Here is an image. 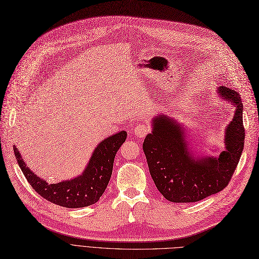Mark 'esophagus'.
Instances as JSON below:
<instances>
[{
	"instance_id": "esophagus-1",
	"label": "esophagus",
	"mask_w": 259,
	"mask_h": 259,
	"mask_svg": "<svg viewBox=\"0 0 259 259\" xmlns=\"http://www.w3.org/2000/svg\"><path fill=\"white\" fill-rule=\"evenodd\" d=\"M133 132H135V135L138 138H144L150 132V127L147 122L140 121L136 124L135 128H133Z\"/></svg>"
}]
</instances>
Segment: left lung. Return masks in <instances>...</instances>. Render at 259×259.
Wrapping results in <instances>:
<instances>
[{"label":"left lung","instance_id":"1","mask_svg":"<svg viewBox=\"0 0 259 259\" xmlns=\"http://www.w3.org/2000/svg\"><path fill=\"white\" fill-rule=\"evenodd\" d=\"M220 95L236 107L225 133L226 149L219 158L194 159L189 154L183 129L165 116L154 119V130L143 143L152 180L173 203H194L222 191L231 181L243 151V105L232 89L220 86Z\"/></svg>","mask_w":259,"mask_h":259}]
</instances>
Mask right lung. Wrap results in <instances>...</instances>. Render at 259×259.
Here are the masks:
<instances>
[{
	"mask_svg": "<svg viewBox=\"0 0 259 259\" xmlns=\"http://www.w3.org/2000/svg\"><path fill=\"white\" fill-rule=\"evenodd\" d=\"M126 138L127 132L120 131L105 139L95 149L88 167L81 176L51 185L37 177L26 166L16 146H14V151L19 166L35 192L55 205L82 208L97 203L102 196L112 175L115 155Z\"/></svg>",
	"mask_w": 259,
	"mask_h": 259,
	"instance_id": "add662e5",
	"label": "right lung"
}]
</instances>
